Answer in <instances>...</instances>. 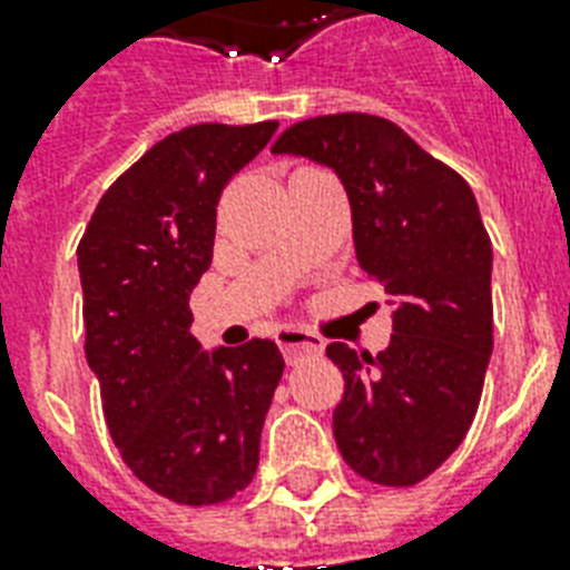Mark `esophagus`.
Here are the masks:
<instances>
[{"mask_svg": "<svg viewBox=\"0 0 570 570\" xmlns=\"http://www.w3.org/2000/svg\"><path fill=\"white\" fill-rule=\"evenodd\" d=\"M277 346H281L289 364H298L304 357L320 355L322 348H325V340L307 328H281L277 331Z\"/></svg>", "mask_w": 570, "mask_h": 570, "instance_id": "34e87169", "label": "esophagus"}]
</instances>
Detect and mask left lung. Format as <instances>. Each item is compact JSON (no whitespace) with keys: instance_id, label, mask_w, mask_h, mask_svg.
Wrapping results in <instances>:
<instances>
[{"instance_id":"left-lung-1","label":"left lung","mask_w":570,"mask_h":570,"mask_svg":"<svg viewBox=\"0 0 570 570\" xmlns=\"http://www.w3.org/2000/svg\"><path fill=\"white\" fill-rule=\"evenodd\" d=\"M272 150L340 174L357 263L393 302L384 352L325 348L346 379L334 411L340 455L366 482L416 485L464 441L494 346L491 239L476 197L405 129L364 111L298 120Z\"/></svg>"}]
</instances>
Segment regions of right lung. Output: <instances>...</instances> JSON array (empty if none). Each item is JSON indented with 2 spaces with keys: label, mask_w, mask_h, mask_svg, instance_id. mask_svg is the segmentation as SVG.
<instances>
[{
  "label": "right lung",
  "mask_w": 570,
  "mask_h": 570,
  "mask_svg": "<svg viewBox=\"0 0 570 570\" xmlns=\"http://www.w3.org/2000/svg\"><path fill=\"white\" fill-rule=\"evenodd\" d=\"M277 120L195 124L156 141L100 197L79 239L85 357L120 459L180 505L250 485L284 355L272 340L191 337L189 293L213 263L215 206Z\"/></svg>",
  "instance_id": "add662e5"
}]
</instances>
